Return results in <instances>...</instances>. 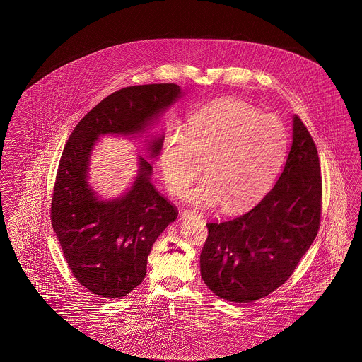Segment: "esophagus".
Segmentation results:
<instances>
[{
	"mask_svg": "<svg viewBox=\"0 0 362 362\" xmlns=\"http://www.w3.org/2000/svg\"><path fill=\"white\" fill-rule=\"evenodd\" d=\"M183 217L189 218V217H201V214H198V211H192V210H183Z\"/></svg>",
	"mask_w": 362,
	"mask_h": 362,
	"instance_id": "esophagus-1",
	"label": "esophagus"
}]
</instances>
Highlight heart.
I'll list each match as a JSON object with an SVG mask.
<instances>
[{"label":"heart","instance_id":"1","mask_svg":"<svg viewBox=\"0 0 362 362\" xmlns=\"http://www.w3.org/2000/svg\"><path fill=\"white\" fill-rule=\"evenodd\" d=\"M288 149V132L276 115L240 99L225 98L195 112L187 132L175 129L164 142L161 171L170 192L182 197L204 171L206 180L189 199L198 206L224 202L239 210L276 180Z\"/></svg>","mask_w":362,"mask_h":362}]
</instances>
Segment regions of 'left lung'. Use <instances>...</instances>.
Instances as JSON below:
<instances>
[{
    "label": "left lung",
    "mask_w": 362,
    "mask_h": 362,
    "mask_svg": "<svg viewBox=\"0 0 362 362\" xmlns=\"http://www.w3.org/2000/svg\"><path fill=\"white\" fill-rule=\"evenodd\" d=\"M320 214L317 149L294 115L292 146L274 187L250 211L206 224L201 276L207 288L233 303H252L274 292L310 250Z\"/></svg>",
    "instance_id": "8db88e82"
}]
</instances>
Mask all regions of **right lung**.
<instances>
[{"instance_id":"1","label":"right lung","mask_w":362,"mask_h":362,"mask_svg":"<svg viewBox=\"0 0 362 362\" xmlns=\"http://www.w3.org/2000/svg\"><path fill=\"white\" fill-rule=\"evenodd\" d=\"M179 98L176 84L122 88L77 123L64 148L52 192V228L73 276L102 298L123 297L142 282L152 245L176 220L177 209L156 191L152 165L142 156L130 189L102 201L88 186L95 141L144 132ZM161 146L163 138H153L151 157L158 156Z\"/></svg>"}]
</instances>
